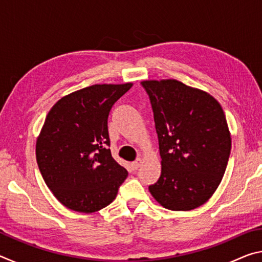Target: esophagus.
<instances>
[{"label":"esophagus","mask_w":262,"mask_h":262,"mask_svg":"<svg viewBox=\"0 0 262 262\" xmlns=\"http://www.w3.org/2000/svg\"><path fill=\"white\" fill-rule=\"evenodd\" d=\"M141 164H142V159L139 158V159H136L135 162L132 163V166H133V168H134V170H137V168L141 166Z\"/></svg>","instance_id":"34e87169"}]
</instances>
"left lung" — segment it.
Wrapping results in <instances>:
<instances>
[{
  "label": "left lung",
  "instance_id": "8db88e82",
  "mask_svg": "<svg viewBox=\"0 0 262 262\" xmlns=\"http://www.w3.org/2000/svg\"><path fill=\"white\" fill-rule=\"evenodd\" d=\"M161 155V177L149 192L162 207L188 211L206 203L227 170L231 134L221 104L173 78L145 79Z\"/></svg>",
  "mask_w": 262,
  "mask_h": 262
}]
</instances>
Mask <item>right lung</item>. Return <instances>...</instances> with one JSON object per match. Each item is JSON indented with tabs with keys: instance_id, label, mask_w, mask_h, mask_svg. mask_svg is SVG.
I'll list each match as a JSON object with an SVG mask.
<instances>
[{
	"instance_id": "add662e5",
	"label": "right lung",
	"mask_w": 262,
	"mask_h": 262,
	"mask_svg": "<svg viewBox=\"0 0 262 262\" xmlns=\"http://www.w3.org/2000/svg\"><path fill=\"white\" fill-rule=\"evenodd\" d=\"M133 83L95 84L52 106L37 137L35 156L48 188L70 210L107 207L128 172L111 155L107 118Z\"/></svg>"
}]
</instances>
